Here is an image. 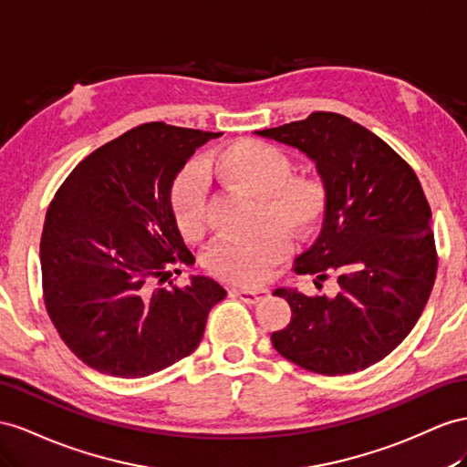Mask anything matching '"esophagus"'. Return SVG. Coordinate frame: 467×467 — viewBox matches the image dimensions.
<instances>
[{
	"label": "esophagus",
	"mask_w": 467,
	"mask_h": 467,
	"mask_svg": "<svg viewBox=\"0 0 467 467\" xmlns=\"http://www.w3.org/2000/svg\"><path fill=\"white\" fill-rule=\"evenodd\" d=\"M231 294L236 296V297H241V300L246 302V304H258V302H262L268 296V290L266 288H254V290H250V288H233Z\"/></svg>",
	"instance_id": "esophagus-1"
}]
</instances>
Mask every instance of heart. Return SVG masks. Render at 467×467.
Returning a JSON list of instances; mask_svg holds the SVG:
<instances>
[{
  "label": "heart",
  "mask_w": 467,
  "mask_h": 467,
  "mask_svg": "<svg viewBox=\"0 0 467 467\" xmlns=\"http://www.w3.org/2000/svg\"><path fill=\"white\" fill-rule=\"evenodd\" d=\"M202 171L226 187L258 199L256 224L250 238H224L214 244L205 266L214 276L253 285L268 276L274 265L288 254L290 234H309L324 219L326 193L314 179L294 177L292 163L278 148L258 140L233 141L214 151ZM173 221L185 241H195L205 229V197L193 170L175 177L170 191Z\"/></svg>",
  "instance_id": "1"
}]
</instances>
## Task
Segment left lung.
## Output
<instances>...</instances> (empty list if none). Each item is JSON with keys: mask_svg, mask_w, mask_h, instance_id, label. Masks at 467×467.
Masks as SVG:
<instances>
[{"mask_svg": "<svg viewBox=\"0 0 467 467\" xmlns=\"http://www.w3.org/2000/svg\"><path fill=\"white\" fill-rule=\"evenodd\" d=\"M300 150L326 189L321 233L296 272L333 274L337 294L278 288L292 319L272 333L288 361L319 375H349L379 363L416 326L436 280L432 211L412 167L373 131L333 112L256 131Z\"/></svg>", "mask_w": 467, "mask_h": 467, "instance_id": "1", "label": "left lung"}]
</instances>
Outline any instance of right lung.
<instances>
[{"mask_svg": "<svg viewBox=\"0 0 467 467\" xmlns=\"http://www.w3.org/2000/svg\"><path fill=\"white\" fill-rule=\"evenodd\" d=\"M219 136L141 124L82 160L51 201L41 236L45 307L67 348L99 373L140 379L171 367L197 349L226 296L207 276L161 285L167 268L193 256L173 221L171 185Z\"/></svg>", "mask_w": 467, "mask_h": 467, "instance_id": "add662e5", "label": "right lung"}]
</instances>
